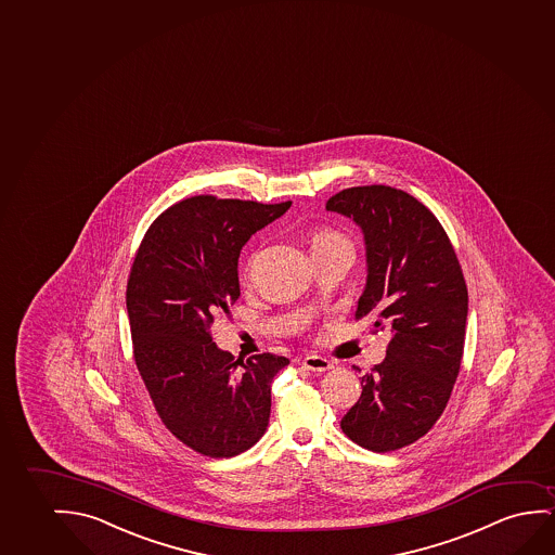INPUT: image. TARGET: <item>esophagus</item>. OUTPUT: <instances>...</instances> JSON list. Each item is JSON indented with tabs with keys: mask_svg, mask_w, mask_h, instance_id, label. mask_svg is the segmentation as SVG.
<instances>
[{
	"mask_svg": "<svg viewBox=\"0 0 555 555\" xmlns=\"http://www.w3.org/2000/svg\"><path fill=\"white\" fill-rule=\"evenodd\" d=\"M300 365L308 369V371H312V373H325L328 369L335 367L331 361L321 358V356H306L300 360Z\"/></svg>",
	"mask_w": 555,
	"mask_h": 555,
	"instance_id": "esophagus-1",
	"label": "esophagus"
}]
</instances>
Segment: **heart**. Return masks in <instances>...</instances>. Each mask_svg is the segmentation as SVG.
I'll return each instance as SVG.
<instances>
[{
	"label": "heart",
	"mask_w": 555,
	"mask_h": 555,
	"mask_svg": "<svg viewBox=\"0 0 555 555\" xmlns=\"http://www.w3.org/2000/svg\"><path fill=\"white\" fill-rule=\"evenodd\" d=\"M340 242H346V240H344L343 235L333 232V230H318V232L312 235V240H310V249H323V247H328V245H333V243Z\"/></svg>",
	"instance_id": "1"
}]
</instances>
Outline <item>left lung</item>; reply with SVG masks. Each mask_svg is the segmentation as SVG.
Returning <instances> with one entry per match:
<instances>
[{"label": "left lung", "instance_id": "1", "mask_svg": "<svg viewBox=\"0 0 555 555\" xmlns=\"http://www.w3.org/2000/svg\"><path fill=\"white\" fill-rule=\"evenodd\" d=\"M363 232L367 283L356 320L388 331L383 363L361 376V398L340 428L373 453L426 436L461 371L468 289L449 235L426 205L398 188H346L325 205Z\"/></svg>", "mask_w": 555, "mask_h": 555}]
</instances>
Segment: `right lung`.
Masks as SVG:
<instances>
[{
	"instance_id": "1",
	"label": "right lung",
	"mask_w": 555,
	"mask_h": 555,
	"mask_svg": "<svg viewBox=\"0 0 555 555\" xmlns=\"http://www.w3.org/2000/svg\"><path fill=\"white\" fill-rule=\"evenodd\" d=\"M289 207L188 197L150 224L131 266L134 363L165 428L204 456L230 459L264 436L273 376L289 365L273 353L234 360L211 336L215 313L240 298L243 245Z\"/></svg>"
}]
</instances>
